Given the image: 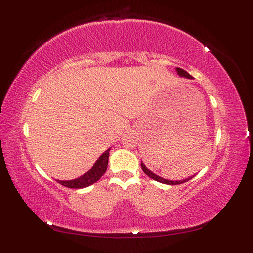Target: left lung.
I'll list each match as a JSON object with an SVG mask.
<instances>
[{
	"instance_id": "left-lung-1",
	"label": "left lung",
	"mask_w": 253,
	"mask_h": 253,
	"mask_svg": "<svg viewBox=\"0 0 253 253\" xmlns=\"http://www.w3.org/2000/svg\"><path fill=\"white\" fill-rule=\"evenodd\" d=\"M176 71H177V73H178L181 77H186V78H192L191 77V75L190 74H188L186 71H184V69L182 68H178L177 67L176 68ZM141 169H142V170L144 171V174H146L147 176H149L150 178H152L153 180H157V181H159V182H162V184H166V185H179V184H184V182H186V181H188V180H190L192 177H189V178H187V179H185V180H178V181H171V180H166V179H163L162 177H159L158 175H155V174H153L152 171H150L147 168H146V165H144L143 163H141Z\"/></svg>"
}]
</instances>
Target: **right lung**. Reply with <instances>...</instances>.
Returning a JSON list of instances; mask_svg holds the SVG:
<instances>
[{"instance_id":"add662e5","label":"right lung","mask_w":253,"mask_h":253,"mask_svg":"<svg viewBox=\"0 0 253 253\" xmlns=\"http://www.w3.org/2000/svg\"><path fill=\"white\" fill-rule=\"evenodd\" d=\"M109 151L110 150H107V151H105L103 154H102L98 159V161L94 163V165L92 166V169H91L88 173L83 175L82 177L73 180H57V182L67 188H76V189L88 187L90 185L94 184V182L98 181L106 171L107 163H109V155H110Z\"/></svg>"}]
</instances>
